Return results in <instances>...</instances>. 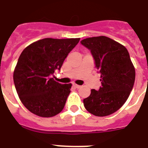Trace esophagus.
<instances>
[{
  "instance_id": "obj_1",
  "label": "esophagus",
  "mask_w": 148,
  "mask_h": 148,
  "mask_svg": "<svg viewBox=\"0 0 148 148\" xmlns=\"http://www.w3.org/2000/svg\"><path fill=\"white\" fill-rule=\"evenodd\" d=\"M73 86H74V87H75V88H76V89H79V88L81 87V86H79V85L75 84H73Z\"/></svg>"
}]
</instances>
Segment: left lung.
I'll use <instances>...</instances> for the list:
<instances>
[{"instance_id": "left-lung-1", "label": "left lung", "mask_w": 148, "mask_h": 148, "mask_svg": "<svg viewBox=\"0 0 148 148\" xmlns=\"http://www.w3.org/2000/svg\"><path fill=\"white\" fill-rule=\"evenodd\" d=\"M81 43L90 51L101 78L100 89H91L90 95L84 99L85 108L97 116L112 114L125 103L134 84L135 69L129 53L104 36L86 38Z\"/></svg>"}]
</instances>
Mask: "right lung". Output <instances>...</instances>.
<instances>
[{
  "mask_svg": "<svg viewBox=\"0 0 148 148\" xmlns=\"http://www.w3.org/2000/svg\"><path fill=\"white\" fill-rule=\"evenodd\" d=\"M79 40L45 38L31 44L21 53L13 78L20 101L32 113L51 117L62 111L72 84L59 83L52 75L61 70Z\"/></svg>",
  "mask_w": 148,
  "mask_h": 148,
  "instance_id": "add662e5",
  "label": "right lung"
}]
</instances>
